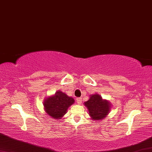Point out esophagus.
<instances>
[{
    "label": "esophagus",
    "mask_w": 152,
    "mask_h": 152,
    "mask_svg": "<svg viewBox=\"0 0 152 152\" xmlns=\"http://www.w3.org/2000/svg\"><path fill=\"white\" fill-rule=\"evenodd\" d=\"M76 102L78 104H81L82 103V99L80 98V97H78V98L76 99Z\"/></svg>",
    "instance_id": "obj_1"
}]
</instances>
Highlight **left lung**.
<instances>
[{
	"label": "left lung",
	"mask_w": 152,
	"mask_h": 152,
	"mask_svg": "<svg viewBox=\"0 0 152 152\" xmlns=\"http://www.w3.org/2000/svg\"><path fill=\"white\" fill-rule=\"evenodd\" d=\"M85 105L88 108L91 118L96 121L105 118L110 110L109 102L102 100V97L97 94L91 95L90 99L85 102Z\"/></svg>",
	"instance_id": "1"
}]
</instances>
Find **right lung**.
Segmentation results:
<instances>
[{"mask_svg": "<svg viewBox=\"0 0 152 152\" xmlns=\"http://www.w3.org/2000/svg\"><path fill=\"white\" fill-rule=\"evenodd\" d=\"M74 102L75 101L73 98L59 91L54 96L45 99L44 104L45 111L51 117L60 119L67 113L68 107Z\"/></svg>", "mask_w": 152, "mask_h": 152, "instance_id": "right-lung-1", "label": "right lung"}]
</instances>
